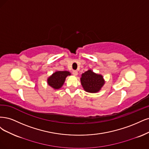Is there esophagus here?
<instances>
[{
    "label": "esophagus",
    "instance_id": "1",
    "mask_svg": "<svg viewBox=\"0 0 149 149\" xmlns=\"http://www.w3.org/2000/svg\"><path fill=\"white\" fill-rule=\"evenodd\" d=\"M72 74H73V75L74 76H77V75H78V72L77 71V70H73L72 71Z\"/></svg>",
    "mask_w": 149,
    "mask_h": 149
}]
</instances>
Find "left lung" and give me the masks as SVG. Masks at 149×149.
Segmentation results:
<instances>
[{
	"mask_svg": "<svg viewBox=\"0 0 149 149\" xmlns=\"http://www.w3.org/2000/svg\"><path fill=\"white\" fill-rule=\"evenodd\" d=\"M80 81L84 90L89 93L99 92L104 84L103 77L95 74L92 70H88L81 74Z\"/></svg>",
	"mask_w": 149,
	"mask_h": 149,
	"instance_id": "1",
	"label": "left lung"
}]
</instances>
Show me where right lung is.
I'll list each match as a JSON object with an SVG mask.
<instances>
[{
  "label": "right lung",
  "mask_w": 149,
  "mask_h": 149,
  "mask_svg": "<svg viewBox=\"0 0 149 149\" xmlns=\"http://www.w3.org/2000/svg\"><path fill=\"white\" fill-rule=\"evenodd\" d=\"M70 75L69 71H56L47 79V84L52 88L59 89L64 84L65 78Z\"/></svg>",
  "instance_id": "obj_1"
}]
</instances>
